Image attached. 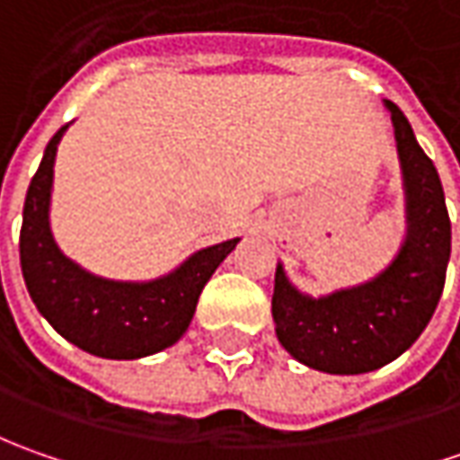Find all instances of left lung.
I'll return each mask as SVG.
<instances>
[{
    "label": "left lung",
    "mask_w": 460,
    "mask_h": 460,
    "mask_svg": "<svg viewBox=\"0 0 460 460\" xmlns=\"http://www.w3.org/2000/svg\"><path fill=\"white\" fill-rule=\"evenodd\" d=\"M407 199V238L397 258L361 287L312 299L276 266L271 314L276 338L294 358L325 374H366L399 358L428 327L451 258V217L433 161L412 125L386 102Z\"/></svg>",
    "instance_id": "8db88e82"
}]
</instances>
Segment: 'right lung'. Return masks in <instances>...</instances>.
<instances>
[{
  "instance_id": "1",
  "label": "right lung",
  "mask_w": 460,
  "mask_h": 460,
  "mask_svg": "<svg viewBox=\"0 0 460 460\" xmlns=\"http://www.w3.org/2000/svg\"><path fill=\"white\" fill-rule=\"evenodd\" d=\"M68 125L45 146L43 161L27 186L20 263L38 312L81 350L133 361L173 345L194 317L204 284L240 238L202 248L168 276L153 281H112L84 271L61 253L50 233V189L56 151Z\"/></svg>"
}]
</instances>
